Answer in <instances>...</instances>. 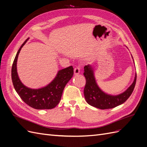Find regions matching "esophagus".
<instances>
[{
	"label": "esophagus",
	"mask_w": 147,
	"mask_h": 147,
	"mask_svg": "<svg viewBox=\"0 0 147 147\" xmlns=\"http://www.w3.org/2000/svg\"><path fill=\"white\" fill-rule=\"evenodd\" d=\"M80 69H81V68H80V66L75 67V69H74V74L75 75L79 74L80 72Z\"/></svg>",
	"instance_id": "34e87169"
}]
</instances>
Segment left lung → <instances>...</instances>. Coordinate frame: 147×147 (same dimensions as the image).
<instances>
[{"mask_svg": "<svg viewBox=\"0 0 147 147\" xmlns=\"http://www.w3.org/2000/svg\"><path fill=\"white\" fill-rule=\"evenodd\" d=\"M83 75L86 78V85L84 89V96L86 101L90 105L102 110L112 109L123 104L131 95L137 78L136 74L134 82L126 91L118 95H111L104 92L97 85L94 69L91 65L88 64L84 67Z\"/></svg>", "mask_w": 147, "mask_h": 147, "instance_id": "obj_1", "label": "left lung"}]
</instances>
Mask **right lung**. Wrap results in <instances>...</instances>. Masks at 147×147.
<instances>
[{
    "mask_svg": "<svg viewBox=\"0 0 147 147\" xmlns=\"http://www.w3.org/2000/svg\"><path fill=\"white\" fill-rule=\"evenodd\" d=\"M28 38L22 44L18 51L11 68V79L13 86L21 99L35 109H51L55 108L61 100L64 89L74 74L72 66L59 70L56 76L47 86L38 89H32L22 83L17 72V60L19 53Z\"/></svg>",
    "mask_w": 147,
    "mask_h": 147,
    "instance_id": "right-lung-1",
    "label": "right lung"
}]
</instances>
